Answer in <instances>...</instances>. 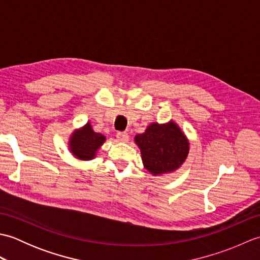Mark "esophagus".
Returning a JSON list of instances; mask_svg holds the SVG:
<instances>
[{
	"instance_id": "1",
	"label": "esophagus",
	"mask_w": 260,
	"mask_h": 260,
	"mask_svg": "<svg viewBox=\"0 0 260 260\" xmlns=\"http://www.w3.org/2000/svg\"><path fill=\"white\" fill-rule=\"evenodd\" d=\"M116 137H117V141L119 142L128 141V134H127L126 132H119V133H117V135H116Z\"/></svg>"
}]
</instances>
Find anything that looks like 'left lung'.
<instances>
[{
  "label": "left lung",
  "mask_w": 260,
  "mask_h": 260,
  "mask_svg": "<svg viewBox=\"0 0 260 260\" xmlns=\"http://www.w3.org/2000/svg\"><path fill=\"white\" fill-rule=\"evenodd\" d=\"M135 143L141 148L143 164L153 175L173 172L189 154V142L173 121L148 125L144 133L135 136Z\"/></svg>",
  "instance_id": "left-lung-1"
}]
</instances>
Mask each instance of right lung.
<instances>
[{
	"label": "right lung",
	"instance_id": "1",
	"mask_svg": "<svg viewBox=\"0 0 260 260\" xmlns=\"http://www.w3.org/2000/svg\"><path fill=\"white\" fill-rule=\"evenodd\" d=\"M105 136L92 131L90 123H87L81 129L75 131L70 137V151L79 159H92L96 152L105 142Z\"/></svg>",
	"mask_w": 260,
	"mask_h": 260
}]
</instances>
